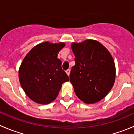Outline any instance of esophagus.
Segmentation results:
<instances>
[{
	"label": "esophagus",
	"mask_w": 134,
	"mask_h": 134,
	"mask_svg": "<svg viewBox=\"0 0 134 134\" xmlns=\"http://www.w3.org/2000/svg\"><path fill=\"white\" fill-rule=\"evenodd\" d=\"M70 72H71V70H70L69 69H67V71H66V73H67V75H68V76H69V75H70Z\"/></svg>",
	"instance_id": "esophagus-1"
}]
</instances>
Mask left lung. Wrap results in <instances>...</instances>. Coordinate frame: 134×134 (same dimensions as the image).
Wrapping results in <instances>:
<instances>
[{
    "label": "left lung",
    "instance_id": "obj_1",
    "mask_svg": "<svg viewBox=\"0 0 134 134\" xmlns=\"http://www.w3.org/2000/svg\"><path fill=\"white\" fill-rule=\"evenodd\" d=\"M75 65L71 69L70 82L77 97L86 104L104 98L114 84L115 66L111 55L100 43L87 40L72 43Z\"/></svg>",
    "mask_w": 134,
    "mask_h": 134
}]
</instances>
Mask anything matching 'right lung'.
<instances>
[{"label":"right lung","instance_id":"obj_1","mask_svg":"<svg viewBox=\"0 0 134 134\" xmlns=\"http://www.w3.org/2000/svg\"><path fill=\"white\" fill-rule=\"evenodd\" d=\"M65 46L62 42H43L35 46L21 63L19 70L20 83L26 95L36 103L52 102L62 83L69 80L58 58V54Z\"/></svg>","mask_w":134,"mask_h":134}]
</instances>
